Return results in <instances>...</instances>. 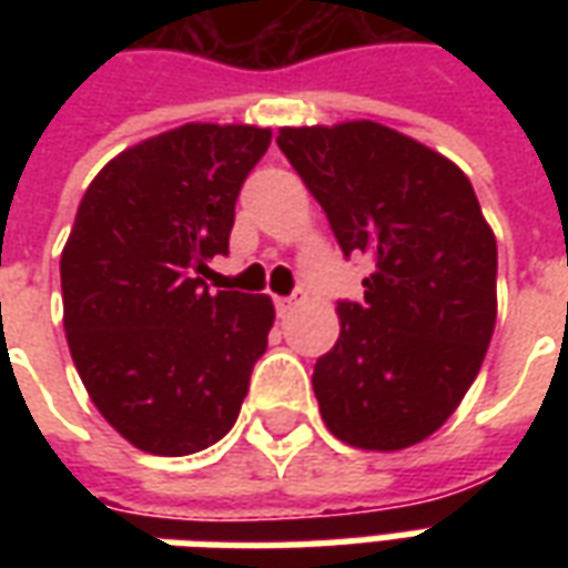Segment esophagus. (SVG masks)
Instances as JSON below:
<instances>
[{
  "label": "esophagus",
  "instance_id": "obj_1",
  "mask_svg": "<svg viewBox=\"0 0 568 568\" xmlns=\"http://www.w3.org/2000/svg\"><path fill=\"white\" fill-rule=\"evenodd\" d=\"M297 304H301V297H297V295L276 297V313H280V316H285V313H292V310H295Z\"/></svg>",
  "mask_w": 568,
  "mask_h": 568
}]
</instances>
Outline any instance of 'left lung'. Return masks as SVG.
Returning <instances> with one entry per match:
<instances>
[{"instance_id": "8db88e82", "label": "left lung", "mask_w": 568, "mask_h": 568, "mask_svg": "<svg viewBox=\"0 0 568 568\" xmlns=\"http://www.w3.org/2000/svg\"><path fill=\"white\" fill-rule=\"evenodd\" d=\"M276 145L344 255L374 261L313 368L322 419L358 450H405L450 419L484 365L496 236L456 163L377 121L283 128Z\"/></svg>"}]
</instances>
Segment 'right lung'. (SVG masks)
Listing matches in <instances>:
<instances>
[{"label": "right lung", "instance_id": "1", "mask_svg": "<svg viewBox=\"0 0 568 568\" xmlns=\"http://www.w3.org/2000/svg\"><path fill=\"white\" fill-rule=\"evenodd\" d=\"M271 130L182 124L97 173L60 255L69 353L97 410L154 456H187L236 423L267 349L273 301L210 295L234 203Z\"/></svg>", "mask_w": 568, "mask_h": 568}]
</instances>
